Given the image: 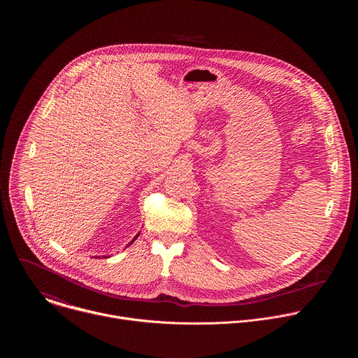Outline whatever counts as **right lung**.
Segmentation results:
<instances>
[{"instance_id":"right-lung-1","label":"right lung","mask_w":358,"mask_h":358,"mask_svg":"<svg viewBox=\"0 0 358 358\" xmlns=\"http://www.w3.org/2000/svg\"><path fill=\"white\" fill-rule=\"evenodd\" d=\"M138 237H139V234H138V236H135V238H134V240H132V241H131V243H134V241H135V240H136V238H138ZM131 243H129V244H131Z\"/></svg>"}]
</instances>
